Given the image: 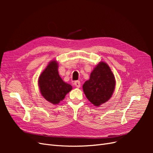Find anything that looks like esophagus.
Here are the masks:
<instances>
[{"mask_svg": "<svg viewBox=\"0 0 153 153\" xmlns=\"http://www.w3.org/2000/svg\"><path fill=\"white\" fill-rule=\"evenodd\" d=\"M74 84H75V85L76 87H77L78 88L80 87V82L79 80H76V81H75V82H74Z\"/></svg>", "mask_w": 153, "mask_h": 153, "instance_id": "obj_1", "label": "esophagus"}]
</instances>
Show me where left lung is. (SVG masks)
Wrapping results in <instances>:
<instances>
[{
  "label": "left lung",
  "instance_id": "8db88e82",
  "mask_svg": "<svg viewBox=\"0 0 153 153\" xmlns=\"http://www.w3.org/2000/svg\"><path fill=\"white\" fill-rule=\"evenodd\" d=\"M115 85V77L110 67L101 62L91 73L89 80L83 85V90L90 102L99 106L111 98Z\"/></svg>",
  "mask_w": 153,
  "mask_h": 153
}]
</instances>
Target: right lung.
Wrapping results in <instances>:
<instances>
[{"label": "right lung", "mask_w": 153, "mask_h": 153, "mask_svg": "<svg viewBox=\"0 0 153 153\" xmlns=\"http://www.w3.org/2000/svg\"><path fill=\"white\" fill-rule=\"evenodd\" d=\"M56 61H51L39 77L38 84L41 95L53 104H58L68 92L72 86L63 82L58 73Z\"/></svg>", "instance_id": "1"}]
</instances>
